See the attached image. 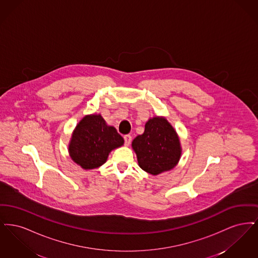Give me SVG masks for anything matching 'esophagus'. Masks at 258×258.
Here are the masks:
<instances>
[{
	"mask_svg": "<svg viewBox=\"0 0 258 258\" xmlns=\"http://www.w3.org/2000/svg\"><path fill=\"white\" fill-rule=\"evenodd\" d=\"M123 140H124V145L128 146L131 144V141H132V136L128 135H124L123 136Z\"/></svg>",
	"mask_w": 258,
	"mask_h": 258,
	"instance_id": "esophagus-1",
	"label": "esophagus"
}]
</instances>
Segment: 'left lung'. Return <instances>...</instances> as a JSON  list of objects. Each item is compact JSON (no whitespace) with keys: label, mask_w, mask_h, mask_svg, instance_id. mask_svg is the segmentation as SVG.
Instances as JSON below:
<instances>
[{"label":"left lung","mask_w":258,"mask_h":258,"mask_svg":"<svg viewBox=\"0 0 258 258\" xmlns=\"http://www.w3.org/2000/svg\"><path fill=\"white\" fill-rule=\"evenodd\" d=\"M132 147L140 168L154 176L170 171L182 156L179 135L163 116L150 118L144 133L135 137Z\"/></svg>","instance_id":"8db88e82"}]
</instances>
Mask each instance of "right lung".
Listing matches in <instances>:
<instances>
[{
	"label": "right lung",
	"instance_id": "obj_1",
	"mask_svg": "<svg viewBox=\"0 0 258 258\" xmlns=\"http://www.w3.org/2000/svg\"><path fill=\"white\" fill-rule=\"evenodd\" d=\"M123 145V138L100 114L84 116L76 124L69 143L71 159L84 170L96 169L106 162L114 149Z\"/></svg>",
	"mask_w": 258,
	"mask_h": 258
}]
</instances>
